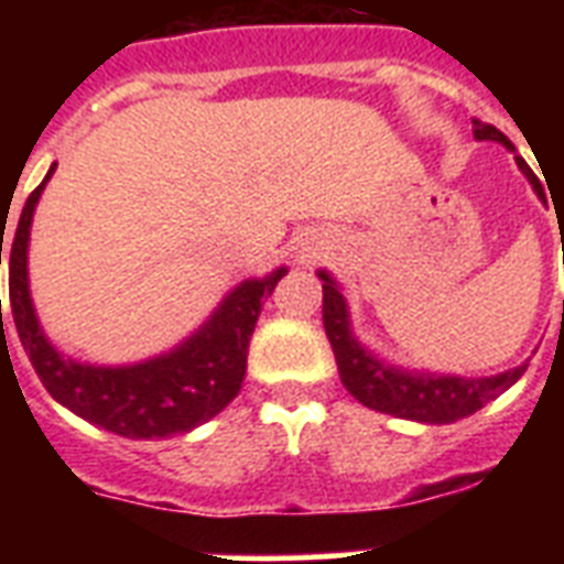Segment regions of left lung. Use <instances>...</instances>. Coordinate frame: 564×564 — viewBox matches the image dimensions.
<instances>
[{
    "label": "left lung",
    "mask_w": 564,
    "mask_h": 564,
    "mask_svg": "<svg viewBox=\"0 0 564 564\" xmlns=\"http://www.w3.org/2000/svg\"><path fill=\"white\" fill-rule=\"evenodd\" d=\"M471 126L477 140H495V143L507 145L509 152H516V145L509 143L507 134H500L495 126H486L480 119H471ZM516 161L518 170L533 184L535 195L544 202L542 181L535 178V172L527 166L524 158H516ZM318 278H322V292H325L322 322H325V334L334 348L343 386L369 410L386 412L394 419L424 421V424H451V421L465 419L495 401L527 371V366H518V369L495 377H454L394 369L389 362L377 360L375 354L366 351L354 339L345 295L327 272H318Z\"/></svg>",
    "instance_id": "left-lung-1"
}]
</instances>
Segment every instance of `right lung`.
<instances>
[{"instance_id":"right-lung-1","label":"right lung","mask_w":564,"mask_h":564,"mask_svg":"<svg viewBox=\"0 0 564 564\" xmlns=\"http://www.w3.org/2000/svg\"><path fill=\"white\" fill-rule=\"evenodd\" d=\"M52 172L55 166L25 198L13 230L11 263H8L13 325L40 383L66 410L126 438H166L175 433H189L213 415H219L237 398L246 377L248 343L254 334L263 299L272 295L286 269L281 265L265 278H251L234 286L216 313L187 343H181L170 354L134 366H90V362L69 360L43 334L29 292L31 219Z\"/></svg>"}]
</instances>
